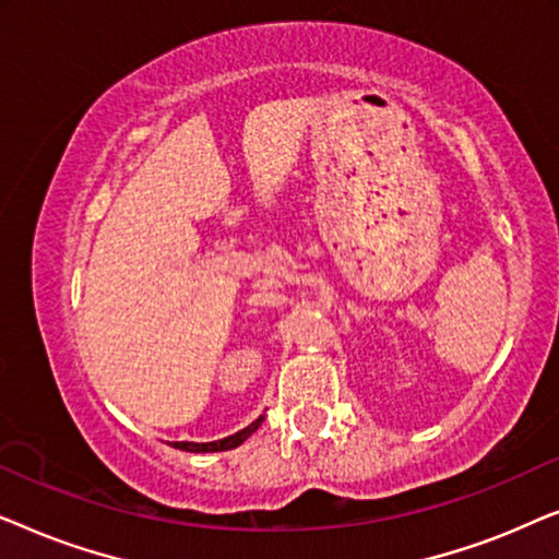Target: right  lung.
Returning <instances> with one entry per match:
<instances>
[{"label":"right lung","instance_id":"1","mask_svg":"<svg viewBox=\"0 0 559 559\" xmlns=\"http://www.w3.org/2000/svg\"><path fill=\"white\" fill-rule=\"evenodd\" d=\"M264 423V415L257 417L254 423L249 427H243V430L228 435L224 440H213V442H173V448L178 450H186V453H218V450H231V448H239L243 440L249 438L251 432H257V427Z\"/></svg>","mask_w":559,"mask_h":559}]
</instances>
